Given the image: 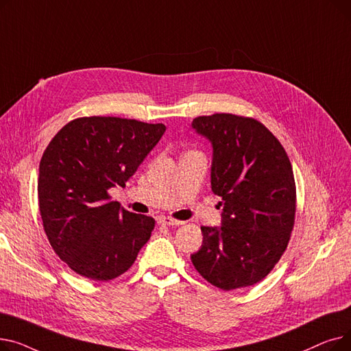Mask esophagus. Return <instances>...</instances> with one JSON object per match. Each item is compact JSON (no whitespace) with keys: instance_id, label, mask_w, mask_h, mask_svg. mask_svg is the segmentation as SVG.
I'll return each mask as SVG.
<instances>
[{"instance_id":"1","label":"esophagus","mask_w":351,"mask_h":351,"mask_svg":"<svg viewBox=\"0 0 351 351\" xmlns=\"http://www.w3.org/2000/svg\"><path fill=\"white\" fill-rule=\"evenodd\" d=\"M158 222L160 225H165V226H179V225L183 223V222H180V220H175V219H171V217H159Z\"/></svg>"}]
</instances>
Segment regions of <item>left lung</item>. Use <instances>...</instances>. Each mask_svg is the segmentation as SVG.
<instances>
[{"instance_id": "8db88e82", "label": "left lung", "mask_w": 351, "mask_h": 351, "mask_svg": "<svg viewBox=\"0 0 351 351\" xmlns=\"http://www.w3.org/2000/svg\"><path fill=\"white\" fill-rule=\"evenodd\" d=\"M195 132L212 145L210 186L222 197V225L202 226L191 256L213 286L233 290L261 282L287 247L296 212V185L280 142L252 118L199 117Z\"/></svg>"}]
</instances>
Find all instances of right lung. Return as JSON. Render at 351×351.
Masks as SVG:
<instances>
[{"label":"right lung","instance_id":"1","mask_svg":"<svg viewBox=\"0 0 351 351\" xmlns=\"http://www.w3.org/2000/svg\"><path fill=\"white\" fill-rule=\"evenodd\" d=\"M166 131L163 123L114 117L78 118L43 155L38 200L48 241L73 271L106 282L131 267L155 220L110 200V188L139 168Z\"/></svg>","mask_w":351,"mask_h":351}]
</instances>
